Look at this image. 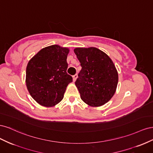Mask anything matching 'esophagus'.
<instances>
[{
  "mask_svg": "<svg viewBox=\"0 0 153 153\" xmlns=\"http://www.w3.org/2000/svg\"><path fill=\"white\" fill-rule=\"evenodd\" d=\"M76 78H77V74H75V75H74L73 76V80L74 82H75V81L76 80Z\"/></svg>",
  "mask_w": 153,
  "mask_h": 153,
  "instance_id": "esophagus-1",
  "label": "esophagus"
}]
</instances>
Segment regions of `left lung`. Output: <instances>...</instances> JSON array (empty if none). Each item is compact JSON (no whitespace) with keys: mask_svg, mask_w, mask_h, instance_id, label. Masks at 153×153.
Returning a JSON list of instances; mask_svg holds the SVG:
<instances>
[{"mask_svg":"<svg viewBox=\"0 0 153 153\" xmlns=\"http://www.w3.org/2000/svg\"><path fill=\"white\" fill-rule=\"evenodd\" d=\"M82 69L75 85L81 99L92 106H100L112 98L118 83V73L111 59L94 47L74 50Z\"/></svg>","mask_w":153,"mask_h":153,"instance_id":"1","label":"left lung"}]
</instances>
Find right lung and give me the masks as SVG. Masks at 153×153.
Wrapping results in <instances>:
<instances>
[{"mask_svg": "<svg viewBox=\"0 0 153 153\" xmlns=\"http://www.w3.org/2000/svg\"><path fill=\"white\" fill-rule=\"evenodd\" d=\"M69 50L59 45L41 49L32 57L26 69V84L30 94L39 104L52 106L64 97L73 81L67 73Z\"/></svg>", "mask_w": 153, "mask_h": 153, "instance_id": "add662e5", "label": "right lung"}]
</instances>
